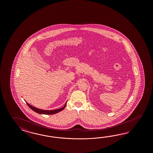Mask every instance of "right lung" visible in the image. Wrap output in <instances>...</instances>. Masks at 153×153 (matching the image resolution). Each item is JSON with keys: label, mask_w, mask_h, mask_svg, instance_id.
<instances>
[{"label": "right lung", "mask_w": 153, "mask_h": 153, "mask_svg": "<svg viewBox=\"0 0 153 153\" xmlns=\"http://www.w3.org/2000/svg\"><path fill=\"white\" fill-rule=\"evenodd\" d=\"M28 106L30 107L33 111L35 112H36L39 114H56L59 111H62V110H63L65 108V107H66L67 105V102L65 105V106L62 108H61L60 109H55V110H52V111H46V110H42V109H40L39 108H37L36 107H33L32 105H31L30 104H29L27 102H26Z\"/></svg>", "instance_id": "right-lung-1"}]
</instances>
